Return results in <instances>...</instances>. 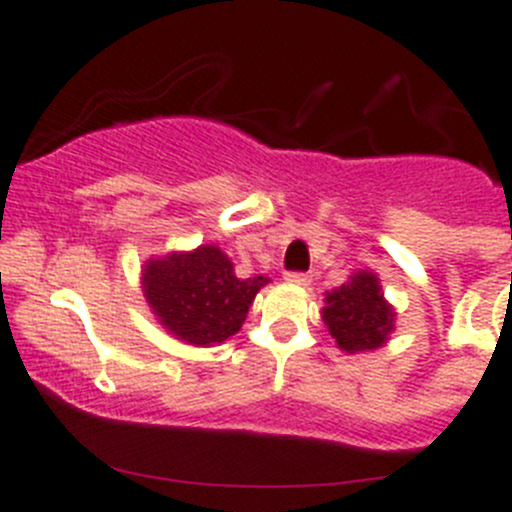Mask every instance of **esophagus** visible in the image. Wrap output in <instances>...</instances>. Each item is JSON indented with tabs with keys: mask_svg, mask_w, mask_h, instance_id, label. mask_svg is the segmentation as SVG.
Wrapping results in <instances>:
<instances>
[{
	"mask_svg": "<svg viewBox=\"0 0 512 512\" xmlns=\"http://www.w3.org/2000/svg\"><path fill=\"white\" fill-rule=\"evenodd\" d=\"M285 280L290 285H300V288L310 285V275H305V272H285Z\"/></svg>",
	"mask_w": 512,
	"mask_h": 512,
	"instance_id": "obj_1",
	"label": "esophagus"
}]
</instances>
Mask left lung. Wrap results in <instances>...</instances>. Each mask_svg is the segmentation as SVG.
Masks as SVG:
<instances>
[{"label":"left lung","instance_id":"obj_1","mask_svg":"<svg viewBox=\"0 0 512 512\" xmlns=\"http://www.w3.org/2000/svg\"><path fill=\"white\" fill-rule=\"evenodd\" d=\"M394 308L384 300L379 278L358 270L348 283L326 293L323 321L336 346L346 353L381 348L394 331Z\"/></svg>","mask_w":512,"mask_h":512}]
</instances>
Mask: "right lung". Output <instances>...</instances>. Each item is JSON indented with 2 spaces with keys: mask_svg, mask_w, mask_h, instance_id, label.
I'll use <instances>...</instances> for the list:
<instances>
[{
  "mask_svg": "<svg viewBox=\"0 0 512 512\" xmlns=\"http://www.w3.org/2000/svg\"><path fill=\"white\" fill-rule=\"evenodd\" d=\"M267 278H237L217 245L151 257L143 265V295L161 326L191 346H214L240 331Z\"/></svg>",
  "mask_w": 512,
  "mask_h": 512,
  "instance_id": "1",
  "label": "right lung"
}]
</instances>
